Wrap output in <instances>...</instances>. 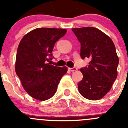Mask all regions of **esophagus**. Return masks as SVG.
Segmentation results:
<instances>
[{
  "mask_svg": "<svg viewBox=\"0 0 128 128\" xmlns=\"http://www.w3.org/2000/svg\"><path fill=\"white\" fill-rule=\"evenodd\" d=\"M69 70L72 72H74V71H76L78 70L76 67H73V68H69Z\"/></svg>",
  "mask_w": 128,
  "mask_h": 128,
  "instance_id": "34e87169",
  "label": "esophagus"
}]
</instances>
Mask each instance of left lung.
Returning <instances> with one entry per match:
<instances>
[{
	"label": "left lung",
	"instance_id": "8db88e82",
	"mask_svg": "<svg viewBox=\"0 0 128 128\" xmlns=\"http://www.w3.org/2000/svg\"><path fill=\"white\" fill-rule=\"evenodd\" d=\"M72 30L81 44L80 56L90 58L88 66L81 68L83 78L78 83L82 96L99 100L108 93L117 77L118 58L115 45L108 36L92 27Z\"/></svg>",
	"mask_w": 128,
	"mask_h": 128
}]
</instances>
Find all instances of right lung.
I'll return each instance as SVG.
<instances>
[{"label":"right lung","instance_id":"add662e5","mask_svg":"<svg viewBox=\"0 0 128 128\" xmlns=\"http://www.w3.org/2000/svg\"><path fill=\"white\" fill-rule=\"evenodd\" d=\"M65 29L41 28L28 32L18 45L15 71L24 88L32 98L45 100L57 90L66 66L50 65L54 44L65 34Z\"/></svg>","mask_w":128,"mask_h":128}]
</instances>
